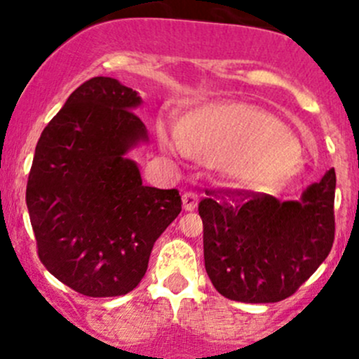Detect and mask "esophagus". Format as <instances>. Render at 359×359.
Wrapping results in <instances>:
<instances>
[{
	"label": "esophagus",
	"mask_w": 359,
	"mask_h": 359,
	"mask_svg": "<svg viewBox=\"0 0 359 359\" xmlns=\"http://www.w3.org/2000/svg\"><path fill=\"white\" fill-rule=\"evenodd\" d=\"M198 201H199V198H198V194H196V192L189 191V192H184V194H182L184 210H186V211L194 210L196 206H198Z\"/></svg>",
	"instance_id": "34e87169"
}]
</instances>
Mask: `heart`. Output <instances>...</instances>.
Here are the masks:
<instances>
[{"label":"heart","instance_id":"obj_1","mask_svg":"<svg viewBox=\"0 0 359 359\" xmlns=\"http://www.w3.org/2000/svg\"><path fill=\"white\" fill-rule=\"evenodd\" d=\"M180 148L196 161L220 167L252 191L285 187L301 170L297 139L278 120L237 103H218L187 115L177 129Z\"/></svg>","mask_w":359,"mask_h":359}]
</instances>
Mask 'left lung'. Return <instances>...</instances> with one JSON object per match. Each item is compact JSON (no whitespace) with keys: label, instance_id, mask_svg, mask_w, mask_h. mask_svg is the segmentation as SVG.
I'll use <instances>...</instances> for the list:
<instances>
[{"label":"left lung","instance_id":"left-lung-1","mask_svg":"<svg viewBox=\"0 0 359 359\" xmlns=\"http://www.w3.org/2000/svg\"><path fill=\"white\" fill-rule=\"evenodd\" d=\"M205 266L211 284L239 303H277L292 296L329 256L335 236V170L311 184L301 201L265 192L206 189Z\"/></svg>","mask_w":359,"mask_h":359}]
</instances>
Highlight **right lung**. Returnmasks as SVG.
I'll list each match as a JSON object with an SVG mask.
<instances>
[{
  "mask_svg": "<svg viewBox=\"0 0 359 359\" xmlns=\"http://www.w3.org/2000/svg\"><path fill=\"white\" fill-rule=\"evenodd\" d=\"M135 90L111 77L79 86L37 141L27 201L37 255L60 282L90 297L130 292L154 241L177 218V189L142 186L126 153L148 139Z\"/></svg>",
  "mask_w": 359,
  "mask_h": 359,
  "instance_id": "1",
  "label": "right lung"
}]
</instances>
